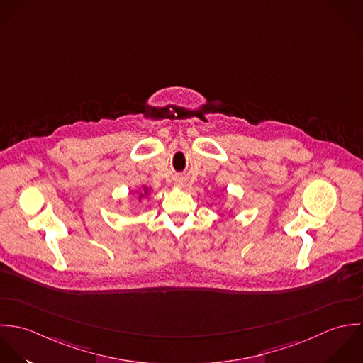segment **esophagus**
I'll return each mask as SVG.
<instances>
[{
  "label": "esophagus",
  "instance_id": "obj_1",
  "mask_svg": "<svg viewBox=\"0 0 363 363\" xmlns=\"http://www.w3.org/2000/svg\"><path fill=\"white\" fill-rule=\"evenodd\" d=\"M177 185H178V186H182V184H181V182H177Z\"/></svg>",
  "mask_w": 363,
  "mask_h": 363
}]
</instances>
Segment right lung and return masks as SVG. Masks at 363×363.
Here are the masks:
<instances>
[{
	"instance_id": "add662e5",
	"label": "right lung",
	"mask_w": 363,
	"mask_h": 363,
	"mask_svg": "<svg viewBox=\"0 0 363 363\" xmlns=\"http://www.w3.org/2000/svg\"><path fill=\"white\" fill-rule=\"evenodd\" d=\"M150 191H151V189H150V188H145V189H143V194H140V195H139V196H138V199H139V202H140V201H142V199H143V198H147V196H148V194H150Z\"/></svg>"
}]
</instances>
